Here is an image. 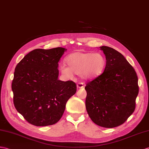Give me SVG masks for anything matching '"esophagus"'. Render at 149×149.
Returning <instances> with one entry per match:
<instances>
[{"label":"esophagus","instance_id":"esophagus-1","mask_svg":"<svg viewBox=\"0 0 149 149\" xmlns=\"http://www.w3.org/2000/svg\"><path fill=\"white\" fill-rule=\"evenodd\" d=\"M77 89L83 88H84V85H83L82 83H78V84H77Z\"/></svg>","mask_w":149,"mask_h":149}]
</instances>
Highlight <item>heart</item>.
<instances>
[{
    "label": "heart",
    "instance_id": "b5f03b06",
    "mask_svg": "<svg viewBox=\"0 0 149 149\" xmlns=\"http://www.w3.org/2000/svg\"><path fill=\"white\" fill-rule=\"evenodd\" d=\"M67 67H60L62 74L68 77L73 74L79 75L82 80H90L102 74L106 65V60L102 54L75 51L66 58Z\"/></svg>",
    "mask_w": 149,
    "mask_h": 149
}]
</instances>
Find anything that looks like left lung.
<instances>
[{"mask_svg": "<svg viewBox=\"0 0 149 149\" xmlns=\"http://www.w3.org/2000/svg\"><path fill=\"white\" fill-rule=\"evenodd\" d=\"M100 47L105 55V68L86 84V108L93 123L112 128L123 124L134 111L138 77L121 53L108 46Z\"/></svg>", "mask_w": 149, "mask_h": 149, "instance_id": "left-lung-1", "label": "left lung"}]
</instances>
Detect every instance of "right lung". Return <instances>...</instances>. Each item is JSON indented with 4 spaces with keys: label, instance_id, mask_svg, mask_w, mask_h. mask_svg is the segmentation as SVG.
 Returning a JSON list of instances; mask_svg holds the SVG:
<instances>
[{
    "label": "right lung",
    "instance_id": "1",
    "mask_svg": "<svg viewBox=\"0 0 149 149\" xmlns=\"http://www.w3.org/2000/svg\"><path fill=\"white\" fill-rule=\"evenodd\" d=\"M66 51L63 47L34 49L15 68L11 86L14 105L34 126L59 121L68 99L77 91L74 82L58 80V62Z\"/></svg>",
    "mask_w": 149,
    "mask_h": 149
}]
</instances>
